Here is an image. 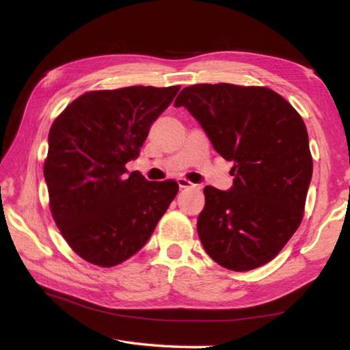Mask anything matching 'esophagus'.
<instances>
[{
	"label": "esophagus",
	"mask_w": 350,
	"mask_h": 350,
	"mask_svg": "<svg viewBox=\"0 0 350 350\" xmlns=\"http://www.w3.org/2000/svg\"><path fill=\"white\" fill-rule=\"evenodd\" d=\"M177 183H179V188H182V189H185V188L200 189V185L192 183V182H189V180H187V179H183V177H179V179H177Z\"/></svg>",
	"instance_id": "esophagus-1"
}]
</instances>
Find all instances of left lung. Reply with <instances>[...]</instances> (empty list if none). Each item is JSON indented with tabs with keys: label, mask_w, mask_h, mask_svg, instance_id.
Listing matches in <instances>:
<instances>
[{
	"label": "left lung",
	"mask_w": 350,
	"mask_h": 350,
	"mask_svg": "<svg viewBox=\"0 0 350 350\" xmlns=\"http://www.w3.org/2000/svg\"><path fill=\"white\" fill-rule=\"evenodd\" d=\"M174 107L233 161L232 189L204 188L197 232L206 252L237 272L271 262L301 224L313 174L302 117L271 88L226 83L183 88Z\"/></svg>",
	"instance_id": "left-lung-1"
}]
</instances>
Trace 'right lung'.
<instances>
[{
  "label": "right lung",
  "mask_w": 350,
  "mask_h": 350,
  "mask_svg": "<svg viewBox=\"0 0 350 350\" xmlns=\"http://www.w3.org/2000/svg\"><path fill=\"white\" fill-rule=\"evenodd\" d=\"M180 85L88 92L52 123L43 174L52 218L85 262L111 267L144 247L173 202L174 180L148 182L126 163Z\"/></svg>",
  "instance_id": "1"
}]
</instances>
